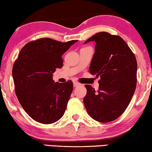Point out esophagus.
<instances>
[{
	"mask_svg": "<svg viewBox=\"0 0 152 152\" xmlns=\"http://www.w3.org/2000/svg\"><path fill=\"white\" fill-rule=\"evenodd\" d=\"M80 85V84L77 82H73V86L74 87H77V86H79Z\"/></svg>",
	"mask_w": 152,
	"mask_h": 152,
	"instance_id": "obj_1",
	"label": "esophagus"
}]
</instances>
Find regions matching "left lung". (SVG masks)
Masks as SVG:
<instances>
[{"label":"left lung","mask_w":152,"mask_h":152,"mask_svg":"<svg viewBox=\"0 0 152 152\" xmlns=\"http://www.w3.org/2000/svg\"><path fill=\"white\" fill-rule=\"evenodd\" d=\"M95 41L89 72L100 77L95 91L85 85L84 104L88 115L100 122L113 121L124 113L136 88L137 61L121 37L106 32L96 33L84 43Z\"/></svg>","instance_id":"left-lung-1"}]
</instances>
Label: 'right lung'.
<instances>
[{
	"label": "right lung",
	"mask_w": 152,
	"mask_h": 152,
	"mask_svg": "<svg viewBox=\"0 0 152 152\" xmlns=\"http://www.w3.org/2000/svg\"><path fill=\"white\" fill-rule=\"evenodd\" d=\"M77 41L41 38L20 50L12 68L15 93L23 109L35 121L52 124L64 114L73 84L70 80L55 82L53 73L63 66L62 55Z\"/></svg>",
	"instance_id": "obj_1"
}]
</instances>
